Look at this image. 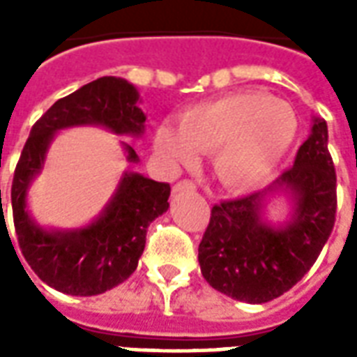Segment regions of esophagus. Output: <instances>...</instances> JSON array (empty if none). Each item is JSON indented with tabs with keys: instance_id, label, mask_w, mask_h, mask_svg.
I'll return each mask as SVG.
<instances>
[{
	"instance_id": "obj_1",
	"label": "esophagus",
	"mask_w": 357,
	"mask_h": 357,
	"mask_svg": "<svg viewBox=\"0 0 357 357\" xmlns=\"http://www.w3.org/2000/svg\"><path fill=\"white\" fill-rule=\"evenodd\" d=\"M174 191H176V193H181V191H195V183L193 181H189V179H183V181L176 183Z\"/></svg>"
}]
</instances>
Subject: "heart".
<instances>
[{
  "label": "heart",
  "mask_w": 357,
  "mask_h": 357,
  "mask_svg": "<svg viewBox=\"0 0 357 357\" xmlns=\"http://www.w3.org/2000/svg\"><path fill=\"white\" fill-rule=\"evenodd\" d=\"M296 133L298 118L289 102L241 91L185 110L179 130L158 126L155 145L179 166L193 164L197 153L214 155V172L227 189L252 191L275 176Z\"/></svg>",
  "instance_id": "obj_1"
}]
</instances>
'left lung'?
<instances>
[{
  "mask_svg": "<svg viewBox=\"0 0 357 357\" xmlns=\"http://www.w3.org/2000/svg\"><path fill=\"white\" fill-rule=\"evenodd\" d=\"M327 143V122L314 116L292 168L262 191L212 208L199 245L202 277L210 287L233 300L264 304L310 271L337 214V174ZM277 198L289 204L281 222L267 216V206Z\"/></svg>",
  "mask_w": 357,
  "mask_h": 357,
  "instance_id": "1",
  "label": "left lung"
}]
</instances>
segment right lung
<instances>
[{"mask_svg": "<svg viewBox=\"0 0 357 357\" xmlns=\"http://www.w3.org/2000/svg\"><path fill=\"white\" fill-rule=\"evenodd\" d=\"M139 102V91L133 84L102 76L59 99L32 126L13 178V220L22 256L36 275L59 292L93 296L124 283L137 268L151 222L170 208V185L130 168L99 216L82 227H43L28 208V189L42 174L59 132L97 126L114 135L141 137L147 116ZM120 145L128 162H139L132 145L126 141Z\"/></svg>", "mask_w": 357, "mask_h": 357, "instance_id": "obj_1", "label": "right lung"}]
</instances>
